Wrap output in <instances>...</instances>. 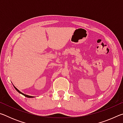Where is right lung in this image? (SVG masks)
I'll list each match as a JSON object with an SVG mask.
<instances>
[{
  "label": "right lung",
  "instance_id": "add662e5",
  "mask_svg": "<svg viewBox=\"0 0 123 123\" xmlns=\"http://www.w3.org/2000/svg\"><path fill=\"white\" fill-rule=\"evenodd\" d=\"M13 86H14V88L16 89V90L17 91L18 93H20V94H22V95H24V96H25V97H27V98H34V97H33V96H30V95H26V94H24V93H22V92H20V91H19V90H18V89L17 88H16V87L15 86H14V85H13Z\"/></svg>",
  "mask_w": 123,
  "mask_h": 123
}]
</instances>
